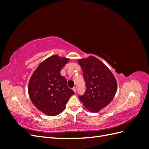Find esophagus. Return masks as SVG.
<instances>
[{"label": "esophagus", "mask_w": 149, "mask_h": 149, "mask_svg": "<svg viewBox=\"0 0 149 149\" xmlns=\"http://www.w3.org/2000/svg\"><path fill=\"white\" fill-rule=\"evenodd\" d=\"M73 91H74V93H76V87L73 88Z\"/></svg>", "instance_id": "obj_1"}]
</instances>
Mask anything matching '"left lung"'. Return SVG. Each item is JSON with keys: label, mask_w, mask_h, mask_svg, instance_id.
<instances>
[{"label": "left lung", "mask_w": 149, "mask_h": 149, "mask_svg": "<svg viewBox=\"0 0 149 149\" xmlns=\"http://www.w3.org/2000/svg\"><path fill=\"white\" fill-rule=\"evenodd\" d=\"M78 63L86 87L79 100L89 111L99 112L113 100L118 88L116 79L110 70L93 56L78 60Z\"/></svg>", "instance_id": "left-lung-1"}]
</instances>
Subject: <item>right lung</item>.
Returning <instances> with one entry per match:
<instances>
[{"instance_id": "add662e5", "label": "right lung", "mask_w": 149, "mask_h": 149, "mask_svg": "<svg viewBox=\"0 0 149 149\" xmlns=\"http://www.w3.org/2000/svg\"><path fill=\"white\" fill-rule=\"evenodd\" d=\"M70 59L56 55L47 58L35 70L30 79L28 92L37 109L49 116L60 114L70 97L74 94L68 87L60 71Z\"/></svg>"}]
</instances>
